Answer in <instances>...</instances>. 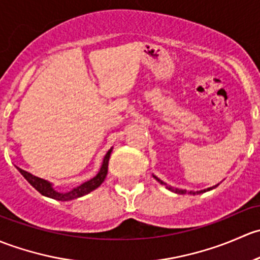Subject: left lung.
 <instances>
[{
  "label": "left lung",
  "mask_w": 260,
  "mask_h": 260,
  "mask_svg": "<svg viewBox=\"0 0 260 260\" xmlns=\"http://www.w3.org/2000/svg\"><path fill=\"white\" fill-rule=\"evenodd\" d=\"M154 178L156 179V180L159 181L160 184H164V185H167V184H165L164 181H161V180H160L159 178H156V176H154ZM215 186H216V185H215ZM215 186H213V188H209V189H207V190H211V189H214V188H215ZM168 189L173 190V191H175V192H179V194H185V192H186L185 190H178V189H173V188H170V186H169V188H168ZM204 191H205V190H202V191H197V194H200V192H204ZM190 194H195V192H194V191H190Z\"/></svg>",
  "instance_id": "obj_1"
}]
</instances>
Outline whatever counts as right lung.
I'll return each instance as SVG.
<instances>
[{
	"label": "right lung",
	"instance_id": "1",
	"mask_svg": "<svg viewBox=\"0 0 260 260\" xmlns=\"http://www.w3.org/2000/svg\"><path fill=\"white\" fill-rule=\"evenodd\" d=\"M110 154H111V149L109 150L108 154H106L105 157H104L103 167H101L100 171H99L98 175H96L95 178H92L91 180L86 181V183L81 184V185L76 186V188L72 189L71 191L65 192V194L56 191L49 181L44 180V179H41V178H37V176L32 175V174L27 173V171H25L22 169H20V168H17V170L22 174L23 178H25L26 180H27L28 183H30L31 185L40 192V194L45 195V197H47V198H52V199H56V200L68 202V200L76 199V198L84 197V195L89 194L90 191H92V190L99 188V186L103 184V181L105 180V178H106V174H108V167H109V159H110Z\"/></svg>",
	"mask_w": 260,
	"mask_h": 260
}]
</instances>
